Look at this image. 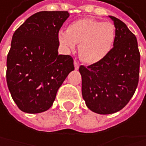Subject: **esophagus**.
I'll use <instances>...</instances> for the list:
<instances>
[{
    "mask_svg": "<svg viewBox=\"0 0 146 146\" xmlns=\"http://www.w3.org/2000/svg\"><path fill=\"white\" fill-rule=\"evenodd\" d=\"M74 67H75V69H79V67H80V64L76 60H74Z\"/></svg>",
    "mask_w": 146,
    "mask_h": 146,
    "instance_id": "esophagus-1",
    "label": "esophagus"
}]
</instances>
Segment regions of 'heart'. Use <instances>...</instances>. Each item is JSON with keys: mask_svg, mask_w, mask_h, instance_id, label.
<instances>
[{"mask_svg": "<svg viewBox=\"0 0 146 146\" xmlns=\"http://www.w3.org/2000/svg\"><path fill=\"white\" fill-rule=\"evenodd\" d=\"M116 36L115 25L92 18H82L72 23L67 31H59L58 40L66 51L79 45L80 58L88 64L99 62L109 54Z\"/></svg>", "mask_w": 146, "mask_h": 146, "instance_id": "b5f03b06", "label": "heart"}]
</instances>
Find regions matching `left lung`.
Returning <instances> with one entry per match:
<instances>
[{
    "instance_id": "1",
    "label": "left lung",
    "mask_w": 146,
    "mask_h": 146,
    "mask_svg": "<svg viewBox=\"0 0 146 146\" xmlns=\"http://www.w3.org/2000/svg\"><path fill=\"white\" fill-rule=\"evenodd\" d=\"M116 36L109 54L88 67L80 66L82 97L93 112L108 115L121 110L130 102L139 78L140 52L135 35L115 16Z\"/></svg>"
}]
</instances>
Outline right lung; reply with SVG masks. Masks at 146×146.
<instances>
[{"label":"right lung","mask_w":146,"mask_h":146,"mask_svg":"<svg viewBox=\"0 0 146 146\" xmlns=\"http://www.w3.org/2000/svg\"><path fill=\"white\" fill-rule=\"evenodd\" d=\"M67 11H41L30 16L13 35L7 57V84L23 112L52 107L59 87L74 70L70 55H58V33Z\"/></svg>","instance_id":"right-lung-1"}]
</instances>
